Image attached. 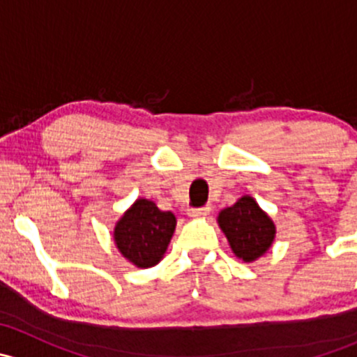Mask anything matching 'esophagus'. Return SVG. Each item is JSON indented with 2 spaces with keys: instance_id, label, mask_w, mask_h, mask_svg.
<instances>
[{
  "instance_id": "34e87169",
  "label": "esophagus",
  "mask_w": 357,
  "mask_h": 357,
  "mask_svg": "<svg viewBox=\"0 0 357 357\" xmlns=\"http://www.w3.org/2000/svg\"><path fill=\"white\" fill-rule=\"evenodd\" d=\"M211 212V207L208 205H205V207H193V208H188V215L193 219H199V218H205V215Z\"/></svg>"
}]
</instances>
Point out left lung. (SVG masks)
<instances>
[{
    "mask_svg": "<svg viewBox=\"0 0 357 357\" xmlns=\"http://www.w3.org/2000/svg\"><path fill=\"white\" fill-rule=\"evenodd\" d=\"M219 228L228 238L233 254L243 262H254L273 245L276 228L252 197H242L218 215Z\"/></svg>",
    "mask_w": 357,
    "mask_h": 357,
    "instance_id": "obj_1",
    "label": "left lung"
}]
</instances>
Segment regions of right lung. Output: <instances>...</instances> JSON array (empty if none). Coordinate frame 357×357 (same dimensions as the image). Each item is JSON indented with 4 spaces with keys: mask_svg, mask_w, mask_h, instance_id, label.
<instances>
[{
    "mask_svg": "<svg viewBox=\"0 0 357 357\" xmlns=\"http://www.w3.org/2000/svg\"><path fill=\"white\" fill-rule=\"evenodd\" d=\"M174 229L172 212L160 211L152 200L138 199L115 225L114 240L131 264L145 269L160 262Z\"/></svg>",
    "mask_w": 357,
    "mask_h": 357,
    "instance_id": "1",
    "label": "right lung"
}]
</instances>
